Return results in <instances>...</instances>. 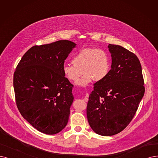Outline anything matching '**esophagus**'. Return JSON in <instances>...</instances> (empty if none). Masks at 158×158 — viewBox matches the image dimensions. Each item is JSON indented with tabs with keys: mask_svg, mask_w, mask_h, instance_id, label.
I'll use <instances>...</instances> for the list:
<instances>
[{
	"mask_svg": "<svg viewBox=\"0 0 158 158\" xmlns=\"http://www.w3.org/2000/svg\"><path fill=\"white\" fill-rule=\"evenodd\" d=\"M88 99H89V94L86 93V94H85V97H84V100L85 101V102H87V101H88Z\"/></svg>",
	"mask_w": 158,
	"mask_h": 158,
	"instance_id": "1",
	"label": "esophagus"
}]
</instances>
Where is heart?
<instances>
[{
  "label": "heart",
  "mask_w": 158,
  "mask_h": 158,
  "mask_svg": "<svg viewBox=\"0 0 158 158\" xmlns=\"http://www.w3.org/2000/svg\"><path fill=\"white\" fill-rule=\"evenodd\" d=\"M73 64L63 67L65 77L73 82H77L80 76H84L77 85L85 86L94 80L97 81L105 79L108 75L111 61L108 53L102 48H85L81 50L72 59Z\"/></svg>",
  "instance_id": "1"
}]
</instances>
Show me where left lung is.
<instances>
[{"label": "left lung", "mask_w": 158, "mask_h": 158, "mask_svg": "<svg viewBox=\"0 0 158 158\" xmlns=\"http://www.w3.org/2000/svg\"><path fill=\"white\" fill-rule=\"evenodd\" d=\"M111 69L107 77L94 84L87 106V117L98 135L123 131L133 119L144 94L140 61L133 52L110 44Z\"/></svg>", "instance_id": "8db88e82"}]
</instances>
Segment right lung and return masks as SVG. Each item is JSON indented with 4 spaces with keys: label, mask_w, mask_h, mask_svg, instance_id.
<instances>
[{
    "label": "right lung",
    "mask_w": 158,
    "mask_h": 158,
    "mask_svg": "<svg viewBox=\"0 0 158 158\" xmlns=\"http://www.w3.org/2000/svg\"><path fill=\"white\" fill-rule=\"evenodd\" d=\"M75 46L68 40L35 45L24 54L14 72L17 108L43 134H58L68 123L73 85L65 77L63 67Z\"/></svg>",
    "instance_id": "1"
}]
</instances>
